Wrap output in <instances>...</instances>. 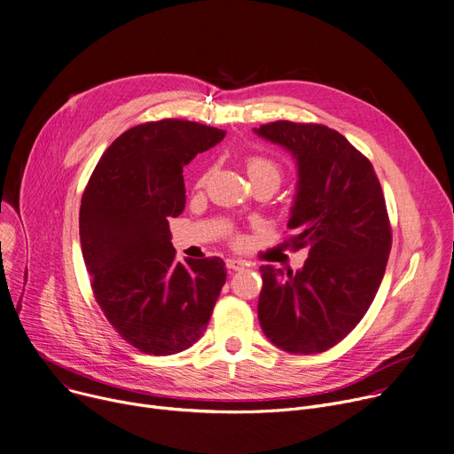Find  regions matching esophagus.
<instances>
[{"instance_id": "esophagus-1", "label": "esophagus", "mask_w": 454, "mask_h": 454, "mask_svg": "<svg viewBox=\"0 0 454 454\" xmlns=\"http://www.w3.org/2000/svg\"><path fill=\"white\" fill-rule=\"evenodd\" d=\"M225 265H227L229 270H241V269L247 267V263L241 262V260H238V258H229V260H225Z\"/></svg>"}]
</instances>
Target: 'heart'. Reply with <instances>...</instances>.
I'll return each mask as SVG.
<instances>
[{"instance_id": "b5f03b06", "label": "heart", "mask_w": 454, "mask_h": 454, "mask_svg": "<svg viewBox=\"0 0 454 454\" xmlns=\"http://www.w3.org/2000/svg\"><path fill=\"white\" fill-rule=\"evenodd\" d=\"M247 171H248L250 180H270L276 187L279 185V182L283 178L281 166L276 160L263 157V155L248 157Z\"/></svg>"}]
</instances>
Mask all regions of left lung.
I'll list each match as a JSON object with an SVG mask.
<instances>
[{
    "mask_svg": "<svg viewBox=\"0 0 454 454\" xmlns=\"http://www.w3.org/2000/svg\"><path fill=\"white\" fill-rule=\"evenodd\" d=\"M254 131L295 159L288 241L310 247L297 272L260 267V325L288 354H321L359 325L384 278L391 250L384 192L372 162L328 126L276 121Z\"/></svg>",
    "mask_w": 454,
    "mask_h": 454,
    "instance_id": "obj_1",
    "label": "left lung"
}]
</instances>
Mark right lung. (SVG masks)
Returning <instances> with one entry per match:
<instances>
[{"label": "right lung", "instance_id": "right-lung-1", "mask_svg": "<svg viewBox=\"0 0 454 454\" xmlns=\"http://www.w3.org/2000/svg\"><path fill=\"white\" fill-rule=\"evenodd\" d=\"M223 137L180 119L138 124L112 142L84 189L79 234L95 299L144 354L191 348L225 283L222 258L176 262L169 232L185 207L184 166Z\"/></svg>", "mask_w": 454, "mask_h": 454}]
</instances>
